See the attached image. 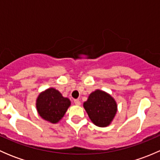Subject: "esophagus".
Wrapping results in <instances>:
<instances>
[{
	"label": "esophagus",
	"mask_w": 160,
	"mask_h": 160,
	"mask_svg": "<svg viewBox=\"0 0 160 160\" xmlns=\"http://www.w3.org/2000/svg\"><path fill=\"white\" fill-rule=\"evenodd\" d=\"M73 101H74V104H75L76 105H80V101H79L78 99H75Z\"/></svg>",
	"instance_id": "1"
}]
</instances>
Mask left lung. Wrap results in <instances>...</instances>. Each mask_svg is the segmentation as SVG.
Segmentation results:
<instances>
[{"mask_svg":"<svg viewBox=\"0 0 160 160\" xmlns=\"http://www.w3.org/2000/svg\"><path fill=\"white\" fill-rule=\"evenodd\" d=\"M83 107L91 122L99 127L110 125L117 112V104L110 94L102 90L92 92Z\"/></svg>","mask_w":160,"mask_h":160,"instance_id":"left-lung-1","label":"left lung"}]
</instances>
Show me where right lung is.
<instances>
[{
	"mask_svg": "<svg viewBox=\"0 0 160 160\" xmlns=\"http://www.w3.org/2000/svg\"><path fill=\"white\" fill-rule=\"evenodd\" d=\"M70 105V101L63 98L60 92L54 88L45 90L37 98L36 108L44 120L56 123L64 116Z\"/></svg>",
	"mask_w": 160,
	"mask_h": 160,
	"instance_id": "1",
	"label": "right lung"
}]
</instances>
